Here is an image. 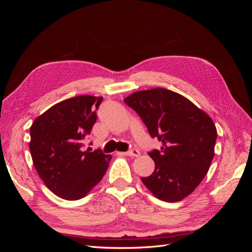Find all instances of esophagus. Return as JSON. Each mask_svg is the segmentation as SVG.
I'll use <instances>...</instances> for the list:
<instances>
[{
  "label": "esophagus",
  "instance_id": "1",
  "mask_svg": "<svg viewBox=\"0 0 252 252\" xmlns=\"http://www.w3.org/2000/svg\"><path fill=\"white\" fill-rule=\"evenodd\" d=\"M124 155H126V156H128V157H135V158H138V157H140V151L138 150V149H134V148H132V149H130V150H128V151H126V152H124Z\"/></svg>",
  "mask_w": 252,
  "mask_h": 252
}]
</instances>
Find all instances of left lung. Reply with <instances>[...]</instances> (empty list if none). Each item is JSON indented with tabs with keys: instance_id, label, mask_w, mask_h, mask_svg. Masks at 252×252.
Listing matches in <instances>:
<instances>
[{
	"instance_id": "left-lung-1",
	"label": "left lung",
	"mask_w": 252,
	"mask_h": 252,
	"mask_svg": "<svg viewBox=\"0 0 252 252\" xmlns=\"http://www.w3.org/2000/svg\"><path fill=\"white\" fill-rule=\"evenodd\" d=\"M124 102L147 127L161 150L148 155L155 171L141 178L158 199L179 202L191 193L207 174L215 156L217 128L208 114L188 98L164 88L136 91Z\"/></svg>"
}]
</instances>
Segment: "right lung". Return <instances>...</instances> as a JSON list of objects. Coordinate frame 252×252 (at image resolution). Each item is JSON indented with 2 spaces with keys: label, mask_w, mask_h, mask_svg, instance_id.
Instances as JSON below:
<instances>
[{
  "label": "right lung",
  "mask_w": 252,
  "mask_h": 252,
  "mask_svg": "<svg viewBox=\"0 0 252 252\" xmlns=\"http://www.w3.org/2000/svg\"><path fill=\"white\" fill-rule=\"evenodd\" d=\"M102 96L80 95L52 106L30 127L29 149L45 185L64 200L85 196L107 170L111 156L85 149Z\"/></svg>",
  "instance_id": "add662e5"
}]
</instances>
